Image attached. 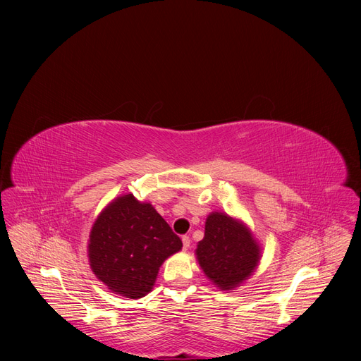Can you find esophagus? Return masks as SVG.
<instances>
[{
    "label": "esophagus",
    "instance_id": "esophagus-1",
    "mask_svg": "<svg viewBox=\"0 0 361 361\" xmlns=\"http://www.w3.org/2000/svg\"><path fill=\"white\" fill-rule=\"evenodd\" d=\"M181 240H183V247H184V250H187L188 247H190V237H188V235H183Z\"/></svg>",
    "mask_w": 361,
    "mask_h": 361
}]
</instances>
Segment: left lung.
<instances>
[{
    "mask_svg": "<svg viewBox=\"0 0 361 361\" xmlns=\"http://www.w3.org/2000/svg\"><path fill=\"white\" fill-rule=\"evenodd\" d=\"M196 255L204 275L222 290H233L247 279L260 259L252 233L219 212L207 216L204 237L197 244Z\"/></svg>",
    "mask_w": 361,
    "mask_h": 361,
    "instance_id": "8db88e82",
    "label": "left lung"
}]
</instances>
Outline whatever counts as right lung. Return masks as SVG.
<instances>
[{"label": "right lung", "instance_id": "1", "mask_svg": "<svg viewBox=\"0 0 361 361\" xmlns=\"http://www.w3.org/2000/svg\"><path fill=\"white\" fill-rule=\"evenodd\" d=\"M181 247V238L154 206L126 195L109 203L93 224L89 262L111 291L140 298L154 287L164 260Z\"/></svg>", "mask_w": 361, "mask_h": 361}]
</instances>
